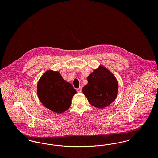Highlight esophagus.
Segmentation results:
<instances>
[{"mask_svg":"<svg viewBox=\"0 0 158 158\" xmlns=\"http://www.w3.org/2000/svg\"><path fill=\"white\" fill-rule=\"evenodd\" d=\"M82 87H79V88H77V92H82Z\"/></svg>","mask_w":158,"mask_h":158,"instance_id":"1","label":"esophagus"}]
</instances>
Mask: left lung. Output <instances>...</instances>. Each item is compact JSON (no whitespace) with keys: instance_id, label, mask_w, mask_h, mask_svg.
Wrapping results in <instances>:
<instances>
[{"instance_id":"8db88e82","label":"left lung","mask_w":158,"mask_h":158,"mask_svg":"<svg viewBox=\"0 0 158 158\" xmlns=\"http://www.w3.org/2000/svg\"><path fill=\"white\" fill-rule=\"evenodd\" d=\"M118 88L114 75L106 68L99 66L88 77V84L82 92L91 105L101 109L115 101Z\"/></svg>"}]
</instances>
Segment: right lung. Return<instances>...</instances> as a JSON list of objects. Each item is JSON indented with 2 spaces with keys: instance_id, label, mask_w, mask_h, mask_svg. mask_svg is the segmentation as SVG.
<instances>
[{
  "instance_id": "obj_1",
  "label": "right lung",
  "mask_w": 158,
  "mask_h": 158,
  "mask_svg": "<svg viewBox=\"0 0 158 158\" xmlns=\"http://www.w3.org/2000/svg\"><path fill=\"white\" fill-rule=\"evenodd\" d=\"M76 93L72 85L65 81L58 72H46L38 83L40 101L47 108L55 113L61 114L66 111Z\"/></svg>"
}]
</instances>
